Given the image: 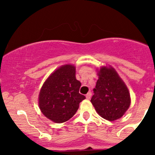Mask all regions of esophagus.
<instances>
[{
    "instance_id": "esophagus-1",
    "label": "esophagus",
    "mask_w": 155,
    "mask_h": 155,
    "mask_svg": "<svg viewBox=\"0 0 155 155\" xmlns=\"http://www.w3.org/2000/svg\"><path fill=\"white\" fill-rule=\"evenodd\" d=\"M91 94H92L91 93V92H89V93L87 94H86V98H87V100H89L91 97Z\"/></svg>"
}]
</instances>
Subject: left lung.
Returning a JSON list of instances; mask_svg holds the SVG:
<instances>
[{"label": "left lung", "mask_w": 155, "mask_h": 155, "mask_svg": "<svg viewBox=\"0 0 155 155\" xmlns=\"http://www.w3.org/2000/svg\"><path fill=\"white\" fill-rule=\"evenodd\" d=\"M98 80L91 102L98 114L108 121L121 118L130 105V96L125 83L112 67L98 70Z\"/></svg>", "instance_id": "8db88e82"}]
</instances>
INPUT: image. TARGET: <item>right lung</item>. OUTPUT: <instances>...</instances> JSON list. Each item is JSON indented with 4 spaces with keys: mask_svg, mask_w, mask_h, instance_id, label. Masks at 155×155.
Wrapping results in <instances>:
<instances>
[{
    "mask_svg": "<svg viewBox=\"0 0 155 155\" xmlns=\"http://www.w3.org/2000/svg\"><path fill=\"white\" fill-rule=\"evenodd\" d=\"M81 82L76 79V68L66 64L54 70L45 81L39 94L42 113L55 123L71 118L85 99L79 93Z\"/></svg>",
    "mask_w": 155,
    "mask_h": 155,
    "instance_id": "add662e5",
    "label": "right lung"
}]
</instances>
